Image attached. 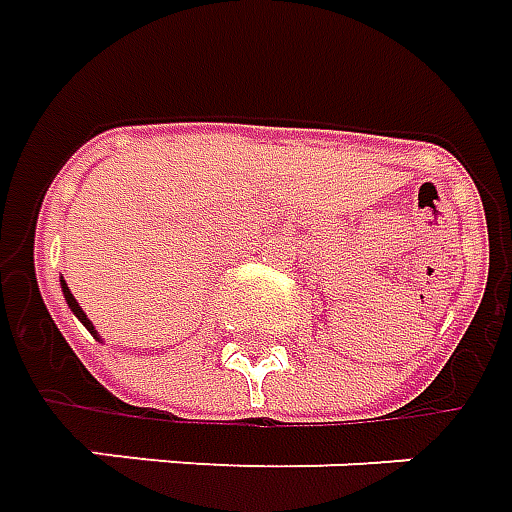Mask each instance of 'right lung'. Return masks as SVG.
I'll list each match as a JSON object with an SVG mask.
<instances>
[{
	"label": "right lung",
	"mask_w": 512,
	"mask_h": 512,
	"mask_svg": "<svg viewBox=\"0 0 512 512\" xmlns=\"http://www.w3.org/2000/svg\"><path fill=\"white\" fill-rule=\"evenodd\" d=\"M61 288H64V297H66V302H69V308L75 311V316L81 319V322H83V325H86V328H89V330H92V333H95V328H92V322H89V316L83 314V308H81V305H78V300L72 297V291H69V285H66L64 280H61ZM95 336H97V333H95Z\"/></svg>",
	"instance_id": "add662e5"
}]
</instances>
